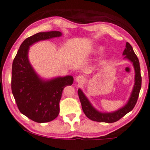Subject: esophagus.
I'll list each match as a JSON object with an SVG mask.
<instances>
[{
  "label": "esophagus",
  "instance_id": "esophagus-1",
  "mask_svg": "<svg viewBox=\"0 0 150 150\" xmlns=\"http://www.w3.org/2000/svg\"><path fill=\"white\" fill-rule=\"evenodd\" d=\"M75 81H77V83H83L85 82V78L84 77H83L82 75H79L77 76V77H76L75 78Z\"/></svg>",
  "mask_w": 150,
  "mask_h": 150
}]
</instances>
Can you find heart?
I'll list each match as a JSON object with an SVG mask.
<instances>
[{
  "mask_svg": "<svg viewBox=\"0 0 150 150\" xmlns=\"http://www.w3.org/2000/svg\"><path fill=\"white\" fill-rule=\"evenodd\" d=\"M103 47H97V48L94 49L93 52L95 53H99L103 51Z\"/></svg>",
  "mask_w": 150,
  "mask_h": 150,
  "instance_id": "1",
  "label": "heart"
}]
</instances>
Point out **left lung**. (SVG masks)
<instances>
[{
	"label": "left lung",
	"instance_id": "8db88e82",
	"mask_svg": "<svg viewBox=\"0 0 150 150\" xmlns=\"http://www.w3.org/2000/svg\"><path fill=\"white\" fill-rule=\"evenodd\" d=\"M123 55L125 56L124 59H128L132 63L135 70V80L134 87L131 93L129 100L122 108L119 109L117 111L109 113L99 111L93 106L91 102L85 96L82 90L81 89H78V95H79L83 111L85 115L92 121L105 123L115 122L132 111L136 104L142 87V77L141 73H140L139 62L137 55L134 53L132 47L127 42L125 45V49L123 51Z\"/></svg>",
	"mask_w": 150,
	"mask_h": 150
}]
</instances>
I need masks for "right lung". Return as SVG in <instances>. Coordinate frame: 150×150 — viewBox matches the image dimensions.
I'll return each mask as SVG.
<instances>
[{"label":"right lung","mask_w":150,"mask_h":150,"mask_svg":"<svg viewBox=\"0 0 150 150\" xmlns=\"http://www.w3.org/2000/svg\"><path fill=\"white\" fill-rule=\"evenodd\" d=\"M60 31L38 33L21 45L12 67L11 89L19 111L37 123L53 120L59 113V101L64 87L71 85V75L44 79L37 74L28 60L30 47L36 42L59 37Z\"/></svg>","instance_id":"obj_1"}]
</instances>
